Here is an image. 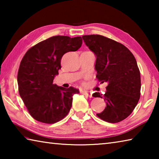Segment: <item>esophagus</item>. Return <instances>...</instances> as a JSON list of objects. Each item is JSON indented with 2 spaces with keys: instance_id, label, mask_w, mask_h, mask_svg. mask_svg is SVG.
<instances>
[{
  "instance_id": "esophagus-1",
  "label": "esophagus",
  "mask_w": 159,
  "mask_h": 159,
  "mask_svg": "<svg viewBox=\"0 0 159 159\" xmlns=\"http://www.w3.org/2000/svg\"><path fill=\"white\" fill-rule=\"evenodd\" d=\"M82 93L83 94V95H87L88 97H90V98H92V93L88 92V91H85L84 90V91H83Z\"/></svg>"
}]
</instances>
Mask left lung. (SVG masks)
I'll use <instances>...</instances> for the list:
<instances>
[{
	"label": "left lung",
	"instance_id": "1",
	"mask_svg": "<svg viewBox=\"0 0 159 159\" xmlns=\"http://www.w3.org/2000/svg\"><path fill=\"white\" fill-rule=\"evenodd\" d=\"M85 45L96 55V78L108 83L105 94L94 93L104 98L107 107L97 114L102 120L118 123L130 116L140 98V72L135 58L125 45L101 35L82 36Z\"/></svg>",
	"mask_w": 159,
	"mask_h": 159
}]
</instances>
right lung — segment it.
<instances>
[{
  "instance_id": "obj_1",
  "label": "right lung",
  "mask_w": 159,
  "mask_h": 159,
  "mask_svg": "<svg viewBox=\"0 0 159 159\" xmlns=\"http://www.w3.org/2000/svg\"><path fill=\"white\" fill-rule=\"evenodd\" d=\"M81 37L55 36L44 40L27 50L17 74L19 93L30 115L38 121L52 124L68 114L75 93L73 87L53 84L61 69L64 54L81 47Z\"/></svg>"
}]
</instances>
